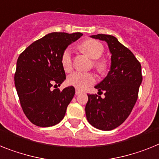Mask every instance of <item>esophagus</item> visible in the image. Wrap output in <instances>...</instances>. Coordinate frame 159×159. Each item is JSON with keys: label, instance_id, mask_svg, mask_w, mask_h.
Instances as JSON below:
<instances>
[{"label": "esophagus", "instance_id": "34e87169", "mask_svg": "<svg viewBox=\"0 0 159 159\" xmlns=\"http://www.w3.org/2000/svg\"><path fill=\"white\" fill-rule=\"evenodd\" d=\"M81 94V92H80L79 90H76V92H75V94H76V95H78V94Z\"/></svg>", "mask_w": 159, "mask_h": 159}]
</instances>
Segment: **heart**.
<instances>
[{
	"mask_svg": "<svg viewBox=\"0 0 159 159\" xmlns=\"http://www.w3.org/2000/svg\"><path fill=\"white\" fill-rule=\"evenodd\" d=\"M80 49L86 53L88 57L94 60V66L98 71L104 72L107 65L105 60H99L104 52V47L95 39H87L80 45ZM72 51L68 48L64 51L61 56V65L65 71L72 69ZM68 83L79 90H83L95 82V77L90 73L74 72L69 76Z\"/></svg>",
	"mask_w": 159,
	"mask_h": 159,
	"instance_id": "obj_1",
	"label": "heart"
}]
</instances>
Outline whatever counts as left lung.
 Segmentation results:
<instances>
[{
	"instance_id": "8db88e82",
	"label": "left lung",
	"mask_w": 159,
	"mask_h": 159,
	"mask_svg": "<svg viewBox=\"0 0 159 159\" xmlns=\"http://www.w3.org/2000/svg\"><path fill=\"white\" fill-rule=\"evenodd\" d=\"M91 38L105 41L111 57L107 77L94 87L104 98L88 94L86 116L88 122L100 130L109 131L125 122L137 102L142 82L141 66L131 51L110 34H98Z\"/></svg>"
}]
</instances>
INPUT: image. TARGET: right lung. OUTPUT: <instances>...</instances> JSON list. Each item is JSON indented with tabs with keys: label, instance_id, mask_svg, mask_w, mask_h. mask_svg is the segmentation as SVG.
I'll return each mask as SVG.
<instances>
[{
	"label": "right lung",
	"instance_id": "add662e5",
	"mask_svg": "<svg viewBox=\"0 0 159 159\" xmlns=\"http://www.w3.org/2000/svg\"><path fill=\"white\" fill-rule=\"evenodd\" d=\"M82 33L53 32L32 43L17 61L14 83L20 103L28 120L39 127L57 125L65 117L75 89L60 86L65 80L61 56Z\"/></svg>",
	"mask_w": 159,
	"mask_h": 159
}]
</instances>
